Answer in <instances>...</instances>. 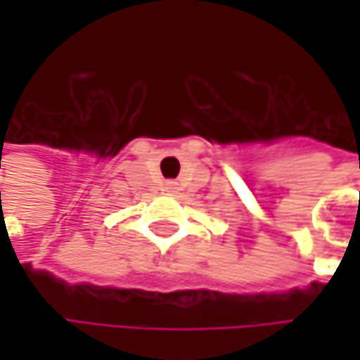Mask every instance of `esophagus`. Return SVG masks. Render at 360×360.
I'll use <instances>...</instances> for the list:
<instances>
[{
  "instance_id": "obj_1",
  "label": "esophagus",
  "mask_w": 360,
  "mask_h": 360,
  "mask_svg": "<svg viewBox=\"0 0 360 360\" xmlns=\"http://www.w3.org/2000/svg\"><path fill=\"white\" fill-rule=\"evenodd\" d=\"M167 189H169V191H173V189H175V185H173V183H167Z\"/></svg>"
}]
</instances>
